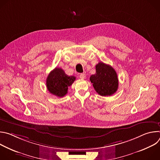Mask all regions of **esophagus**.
Here are the masks:
<instances>
[{"mask_svg": "<svg viewBox=\"0 0 160 160\" xmlns=\"http://www.w3.org/2000/svg\"><path fill=\"white\" fill-rule=\"evenodd\" d=\"M79 76H80V78H82V79H84V78H85V77H85V74L83 73H80Z\"/></svg>", "mask_w": 160, "mask_h": 160, "instance_id": "obj_1", "label": "esophagus"}]
</instances>
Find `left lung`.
Masks as SVG:
<instances>
[{
    "label": "left lung",
    "mask_w": 160,
    "mask_h": 160,
    "mask_svg": "<svg viewBox=\"0 0 160 160\" xmlns=\"http://www.w3.org/2000/svg\"><path fill=\"white\" fill-rule=\"evenodd\" d=\"M96 74L90 77L96 92L102 96H109L117 92L118 88L117 73L112 67L102 62L96 66Z\"/></svg>",
    "instance_id": "8db88e82"
}]
</instances>
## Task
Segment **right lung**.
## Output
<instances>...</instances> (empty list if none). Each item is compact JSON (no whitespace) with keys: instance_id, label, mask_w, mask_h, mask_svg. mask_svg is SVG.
<instances>
[{"instance_id":"1","label":"right lung","mask_w":160,"mask_h":160,"mask_svg":"<svg viewBox=\"0 0 160 160\" xmlns=\"http://www.w3.org/2000/svg\"><path fill=\"white\" fill-rule=\"evenodd\" d=\"M75 80V77L68 76L61 68H56L49 74L46 80V85L50 93L61 98L68 93V87Z\"/></svg>"}]
</instances>
